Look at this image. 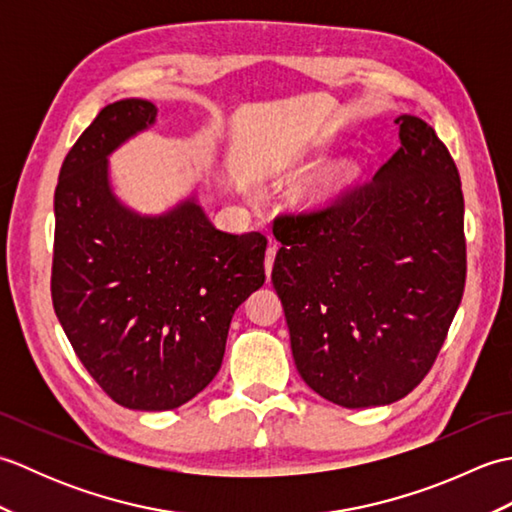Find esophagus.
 <instances>
[{
    "mask_svg": "<svg viewBox=\"0 0 512 512\" xmlns=\"http://www.w3.org/2000/svg\"><path fill=\"white\" fill-rule=\"evenodd\" d=\"M275 255H277V242L273 237H270V246L266 250V262H264V268H266V277H270V270H273V264H275Z\"/></svg>",
    "mask_w": 512,
    "mask_h": 512,
    "instance_id": "esophagus-1",
    "label": "esophagus"
}]
</instances>
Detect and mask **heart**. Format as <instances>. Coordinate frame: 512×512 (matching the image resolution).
Segmentation results:
<instances>
[{"instance_id": "heart-1", "label": "heart", "mask_w": 512, "mask_h": 512, "mask_svg": "<svg viewBox=\"0 0 512 512\" xmlns=\"http://www.w3.org/2000/svg\"><path fill=\"white\" fill-rule=\"evenodd\" d=\"M345 173L347 169L341 165L319 169L317 173H312V176L306 180V184H303V193H306L310 200L328 198V195L343 182Z\"/></svg>"}]
</instances>
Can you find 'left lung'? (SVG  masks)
<instances>
[{"label":"left lung","mask_w":512,"mask_h":512,"mask_svg":"<svg viewBox=\"0 0 512 512\" xmlns=\"http://www.w3.org/2000/svg\"><path fill=\"white\" fill-rule=\"evenodd\" d=\"M400 149L328 209L275 220L273 286L297 372L347 409L391 405L427 376L466 279L458 167L418 116Z\"/></svg>","instance_id":"1"}]
</instances>
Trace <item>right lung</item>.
<instances>
[{"mask_svg": "<svg viewBox=\"0 0 512 512\" xmlns=\"http://www.w3.org/2000/svg\"><path fill=\"white\" fill-rule=\"evenodd\" d=\"M156 118L145 99L103 107L54 191V312L105 394L138 411L176 409L211 383L235 310L266 279L268 239L215 228L195 191L154 215L118 198L110 156Z\"/></svg>", "mask_w": 512, "mask_h": 512, "instance_id": "1", "label": "right lung"}]
</instances>
